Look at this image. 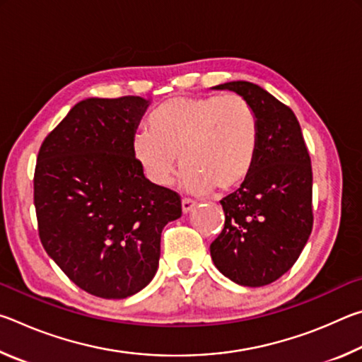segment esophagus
<instances>
[{
	"label": "esophagus",
	"mask_w": 362,
	"mask_h": 362,
	"mask_svg": "<svg viewBox=\"0 0 362 362\" xmlns=\"http://www.w3.org/2000/svg\"><path fill=\"white\" fill-rule=\"evenodd\" d=\"M194 201L193 199H189V198H183L182 199V211L183 212H189V211H192L193 209V207H194Z\"/></svg>",
	"instance_id": "1"
}]
</instances>
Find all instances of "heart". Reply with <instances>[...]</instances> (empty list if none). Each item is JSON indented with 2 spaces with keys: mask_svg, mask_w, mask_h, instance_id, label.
Listing matches in <instances>:
<instances>
[{
  "mask_svg": "<svg viewBox=\"0 0 362 362\" xmlns=\"http://www.w3.org/2000/svg\"><path fill=\"white\" fill-rule=\"evenodd\" d=\"M150 131L132 140V155L146 179L169 185L179 155L183 187L193 193L243 183L260 140L259 116L241 95L174 97L153 113Z\"/></svg>",
  "mask_w": 362,
  "mask_h": 362,
  "instance_id": "1",
  "label": "heart"
}]
</instances>
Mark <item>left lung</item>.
Segmentation results:
<instances>
[{
	"label": "left lung",
	"mask_w": 362,
	"mask_h": 362,
	"mask_svg": "<svg viewBox=\"0 0 362 362\" xmlns=\"http://www.w3.org/2000/svg\"><path fill=\"white\" fill-rule=\"evenodd\" d=\"M216 89L235 90L252 103L260 140L247 179L220 201L225 225L211 257L233 283L267 286L289 272L313 228L310 153L292 110L260 86L231 81Z\"/></svg>",
	"instance_id": "1"
}]
</instances>
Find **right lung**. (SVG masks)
Instances as JSON below:
<instances>
[{"instance_id": "1", "label": "right lung", "mask_w": 362, "mask_h": 362, "mask_svg": "<svg viewBox=\"0 0 362 362\" xmlns=\"http://www.w3.org/2000/svg\"><path fill=\"white\" fill-rule=\"evenodd\" d=\"M148 100L86 99L47 134L33 201L42 247L78 287L134 296L155 276L161 231L182 216L179 193L151 183L132 155Z\"/></svg>"}]
</instances>
